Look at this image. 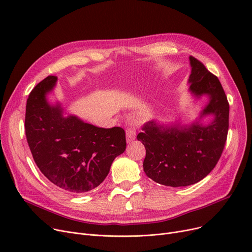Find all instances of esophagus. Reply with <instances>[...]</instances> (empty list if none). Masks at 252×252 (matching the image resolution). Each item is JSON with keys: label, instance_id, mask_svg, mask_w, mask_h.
Returning <instances> with one entry per match:
<instances>
[{"label": "esophagus", "instance_id": "esophagus-1", "mask_svg": "<svg viewBox=\"0 0 252 252\" xmlns=\"http://www.w3.org/2000/svg\"><path fill=\"white\" fill-rule=\"evenodd\" d=\"M126 141L131 142L134 141L136 138V131L131 126H126Z\"/></svg>", "mask_w": 252, "mask_h": 252}]
</instances>
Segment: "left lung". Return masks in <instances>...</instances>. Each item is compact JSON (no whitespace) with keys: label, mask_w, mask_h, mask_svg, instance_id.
<instances>
[{"label":"left lung","mask_w":252,"mask_h":252,"mask_svg":"<svg viewBox=\"0 0 252 252\" xmlns=\"http://www.w3.org/2000/svg\"><path fill=\"white\" fill-rule=\"evenodd\" d=\"M192 71L190 91L199 98L209 96L201 117L214 114L207 126L198 123L189 126H163L148 122L137 139L143 143L146 156L145 174L154 182L169 187H185L204 179L215 168L226 145L230 106L219 78L204 64L190 56Z\"/></svg>","instance_id":"obj_1"}]
</instances>
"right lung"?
I'll return each instance as SVG.
<instances>
[{
    "label": "right lung",
    "mask_w": 252,
    "mask_h": 252,
    "mask_svg": "<svg viewBox=\"0 0 252 252\" xmlns=\"http://www.w3.org/2000/svg\"><path fill=\"white\" fill-rule=\"evenodd\" d=\"M49 75L30 93L25 110V136L42 174L65 192L79 194L98 187L114 158L125 152V129L98 127L76 116H63L60 105L46 95L56 85Z\"/></svg>",
    "instance_id": "1"
}]
</instances>
